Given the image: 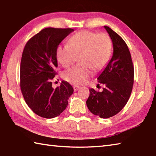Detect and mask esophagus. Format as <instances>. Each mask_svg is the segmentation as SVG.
<instances>
[{
  "label": "esophagus",
  "instance_id": "1",
  "mask_svg": "<svg viewBox=\"0 0 156 156\" xmlns=\"http://www.w3.org/2000/svg\"><path fill=\"white\" fill-rule=\"evenodd\" d=\"M73 88H74V91H77L79 89V88H80V87L77 86V85H74V86H73Z\"/></svg>",
  "mask_w": 156,
  "mask_h": 156
}]
</instances>
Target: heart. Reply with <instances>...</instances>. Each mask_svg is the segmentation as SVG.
Listing matches in <instances>:
<instances>
[{
  "mask_svg": "<svg viewBox=\"0 0 156 156\" xmlns=\"http://www.w3.org/2000/svg\"><path fill=\"white\" fill-rule=\"evenodd\" d=\"M112 42L108 34L81 31L69 39L68 44L57 48V59L64 68L74 63L77 57L80 63L63 72V79L74 84H83L94 72L108 65L112 55Z\"/></svg>",
  "mask_w": 156,
  "mask_h": 156,
  "instance_id": "b5f03b06",
  "label": "heart"
}]
</instances>
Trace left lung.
Returning <instances> with one entry per match:
<instances>
[{
	"mask_svg": "<svg viewBox=\"0 0 156 156\" xmlns=\"http://www.w3.org/2000/svg\"><path fill=\"white\" fill-rule=\"evenodd\" d=\"M112 41L111 60L97 78L104 85L101 92L90 88L87 105L92 114L108 118L120 112L129 101L134 83V67L130 53L124 40L108 26H104Z\"/></svg>",
	"mask_w": 156,
	"mask_h": 156,
	"instance_id": "obj_1",
	"label": "left lung"
}]
</instances>
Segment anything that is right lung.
<instances>
[{"label":"right lung","mask_w":156,"mask_h":156,"mask_svg":"<svg viewBox=\"0 0 156 156\" xmlns=\"http://www.w3.org/2000/svg\"><path fill=\"white\" fill-rule=\"evenodd\" d=\"M71 28L47 27L26 44L20 65V88L27 105L36 114L44 118L59 115L68 106L74 89L68 82L52 87L57 74L56 51L58 45L70 33Z\"/></svg>","instance_id":"add662e5"}]
</instances>
